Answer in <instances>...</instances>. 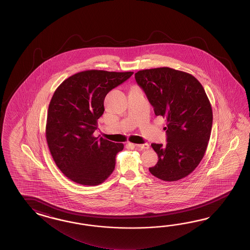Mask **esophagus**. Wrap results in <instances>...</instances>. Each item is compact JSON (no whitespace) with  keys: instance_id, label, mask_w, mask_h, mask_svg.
Wrapping results in <instances>:
<instances>
[{"instance_id":"obj_1","label":"esophagus","mask_w":250,"mask_h":250,"mask_svg":"<svg viewBox=\"0 0 250 250\" xmlns=\"http://www.w3.org/2000/svg\"><path fill=\"white\" fill-rule=\"evenodd\" d=\"M135 146L138 147V148L142 149V150L149 148V145L147 143L141 144V145H135Z\"/></svg>"}]
</instances>
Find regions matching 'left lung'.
<instances>
[{"instance_id": "left-lung-1", "label": "left lung", "mask_w": 250, "mask_h": 250, "mask_svg": "<svg viewBox=\"0 0 250 250\" xmlns=\"http://www.w3.org/2000/svg\"><path fill=\"white\" fill-rule=\"evenodd\" d=\"M135 79L155 115L167 121V144L151 145L158 162L149 171L162 181L183 179L199 165L210 139L212 111L206 91L194 76L168 67L139 70Z\"/></svg>"}]
</instances>
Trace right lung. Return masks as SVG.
<instances>
[{
	"instance_id": "add662e5",
	"label": "right lung",
	"mask_w": 250,
	"mask_h": 250,
	"mask_svg": "<svg viewBox=\"0 0 250 250\" xmlns=\"http://www.w3.org/2000/svg\"><path fill=\"white\" fill-rule=\"evenodd\" d=\"M133 72L90 69L70 76L59 85L48 107L45 136L59 169L70 181L96 186L111 175L122 143L94 136L104 112L107 94Z\"/></svg>"
}]
</instances>
